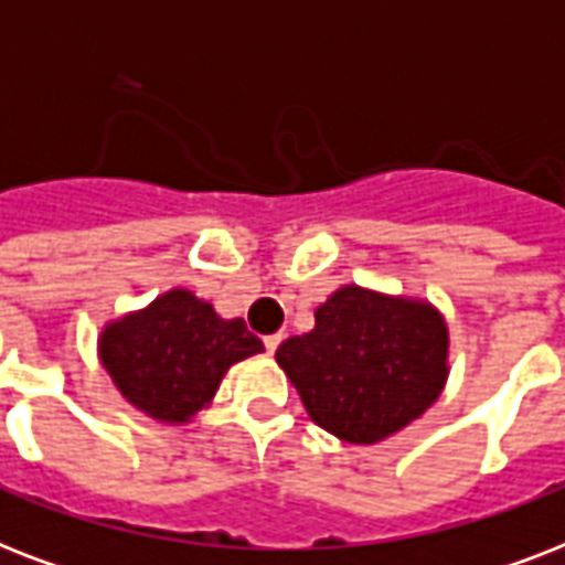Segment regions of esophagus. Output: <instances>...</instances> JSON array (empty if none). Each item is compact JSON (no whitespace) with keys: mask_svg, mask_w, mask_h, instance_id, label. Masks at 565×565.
I'll return each instance as SVG.
<instances>
[{"mask_svg":"<svg viewBox=\"0 0 565 565\" xmlns=\"http://www.w3.org/2000/svg\"><path fill=\"white\" fill-rule=\"evenodd\" d=\"M264 345H266V352H275L278 345H281V334H269L264 337Z\"/></svg>","mask_w":565,"mask_h":565,"instance_id":"esophagus-1","label":"esophagus"}]
</instances>
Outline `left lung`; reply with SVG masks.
Wrapping results in <instances>:
<instances>
[{
    "instance_id": "8db88e82",
    "label": "left lung",
    "mask_w": 565,
    "mask_h": 565,
    "mask_svg": "<svg viewBox=\"0 0 565 565\" xmlns=\"http://www.w3.org/2000/svg\"><path fill=\"white\" fill-rule=\"evenodd\" d=\"M446 354V322L430 305L343 287L317 310V328L284 340L275 361L319 428L377 443L437 402Z\"/></svg>"
}]
</instances>
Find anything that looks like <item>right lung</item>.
I'll list each match as a JSON object with an SVG mask.
<instances>
[{"label":"right lung","instance_id":"obj_1","mask_svg":"<svg viewBox=\"0 0 565 565\" xmlns=\"http://www.w3.org/2000/svg\"><path fill=\"white\" fill-rule=\"evenodd\" d=\"M264 352L243 319H220L193 292L172 290L105 328L99 354L119 393L161 422H188L211 402L231 363Z\"/></svg>","mask_w":565,"mask_h":565}]
</instances>
